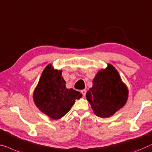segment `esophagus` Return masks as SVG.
I'll use <instances>...</instances> for the list:
<instances>
[{
  "mask_svg": "<svg viewBox=\"0 0 152 152\" xmlns=\"http://www.w3.org/2000/svg\"><path fill=\"white\" fill-rule=\"evenodd\" d=\"M81 94H82L83 96H85L86 94V90H81Z\"/></svg>",
  "mask_w": 152,
  "mask_h": 152,
  "instance_id": "esophagus-1",
  "label": "esophagus"
}]
</instances>
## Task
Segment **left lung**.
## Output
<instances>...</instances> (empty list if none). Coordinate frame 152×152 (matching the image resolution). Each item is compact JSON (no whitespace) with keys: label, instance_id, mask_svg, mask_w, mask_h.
Segmentation results:
<instances>
[{"label":"left lung","instance_id":"1","mask_svg":"<svg viewBox=\"0 0 152 152\" xmlns=\"http://www.w3.org/2000/svg\"><path fill=\"white\" fill-rule=\"evenodd\" d=\"M92 83L86 98L97 116L104 118L113 115L126 102L128 90L112 65L98 72Z\"/></svg>","mask_w":152,"mask_h":152}]
</instances>
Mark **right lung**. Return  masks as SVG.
Here are the masks:
<instances>
[{
  "label": "right lung",
  "instance_id": "right-lung-1",
  "mask_svg": "<svg viewBox=\"0 0 152 152\" xmlns=\"http://www.w3.org/2000/svg\"><path fill=\"white\" fill-rule=\"evenodd\" d=\"M81 96L79 92L67 89L62 71L53 70L51 64L44 69L33 94L39 110L53 120L62 118L70 111L75 99Z\"/></svg>",
  "mask_w": 152,
  "mask_h": 152
}]
</instances>
